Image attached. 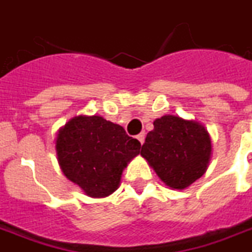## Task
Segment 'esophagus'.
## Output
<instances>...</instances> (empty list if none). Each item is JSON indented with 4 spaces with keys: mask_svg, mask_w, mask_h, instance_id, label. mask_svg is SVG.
<instances>
[{
    "mask_svg": "<svg viewBox=\"0 0 252 252\" xmlns=\"http://www.w3.org/2000/svg\"><path fill=\"white\" fill-rule=\"evenodd\" d=\"M144 136H146V135H144V132H140L139 135H136V139L139 140L140 143L143 144V142H144Z\"/></svg>",
    "mask_w": 252,
    "mask_h": 252,
    "instance_id": "1",
    "label": "esophagus"
}]
</instances>
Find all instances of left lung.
I'll return each mask as SVG.
<instances>
[{"label": "left lung", "instance_id": "left-lung-1", "mask_svg": "<svg viewBox=\"0 0 252 252\" xmlns=\"http://www.w3.org/2000/svg\"><path fill=\"white\" fill-rule=\"evenodd\" d=\"M140 155L165 185L184 189L206 172L212 139L196 121L168 114L154 121V130L146 136Z\"/></svg>", "mask_w": 252, "mask_h": 252}]
</instances>
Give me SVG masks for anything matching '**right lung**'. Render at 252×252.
<instances>
[{"label": "right lung", "instance_id": "obj_1", "mask_svg": "<svg viewBox=\"0 0 252 252\" xmlns=\"http://www.w3.org/2000/svg\"><path fill=\"white\" fill-rule=\"evenodd\" d=\"M56 155L68 180L89 197H106L121 183L127 163L139 154L138 139L99 116L73 117L56 136Z\"/></svg>", "mask_w": 252, "mask_h": 252}]
</instances>
